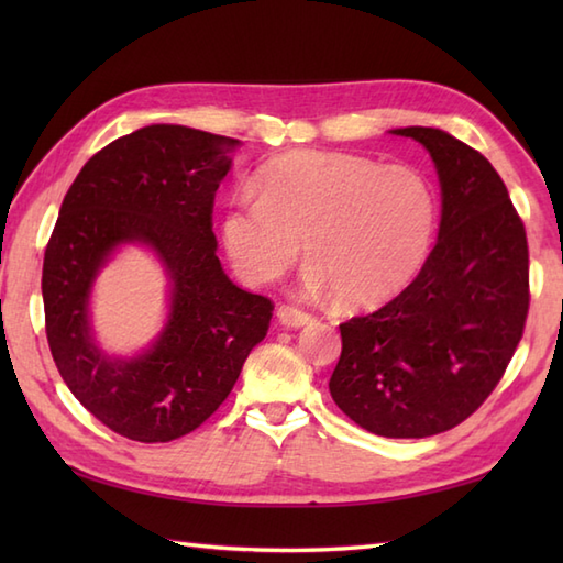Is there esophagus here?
<instances>
[{
  "label": "esophagus",
  "mask_w": 563,
  "mask_h": 563,
  "mask_svg": "<svg viewBox=\"0 0 563 563\" xmlns=\"http://www.w3.org/2000/svg\"><path fill=\"white\" fill-rule=\"evenodd\" d=\"M278 319H280V324L292 327V329L307 327V324H312V321H314L312 314L305 312V309H300V307H292V305H280L278 307Z\"/></svg>",
  "instance_id": "1"
}]
</instances>
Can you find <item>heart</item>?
Wrapping results in <instances>:
<instances>
[{
  "mask_svg": "<svg viewBox=\"0 0 563 563\" xmlns=\"http://www.w3.org/2000/svg\"><path fill=\"white\" fill-rule=\"evenodd\" d=\"M256 190L232 196L222 214L227 256L251 285L278 280L305 242L314 288L373 309L409 288L433 251L438 190L413 166L290 152L263 166Z\"/></svg>",
  "mask_w": 563,
  "mask_h": 563,
  "instance_id": "obj_1",
  "label": "heart"
}]
</instances>
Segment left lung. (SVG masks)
<instances>
[{"instance_id": "8db88e82", "label": "left lung", "mask_w": 563, "mask_h": 563, "mask_svg": "<svg viewBox=\"0 0 563 563\" xmlns=\"http://www.w3.org/2000/svg\"><path fill=\"white\" fill-rule=\"evenodd\" d=\"M430 152L442 190L438 244L377 312L343 321L329 389L385 438H428L466 421L504 377L530 309V251L504 178L438 128H399Z\"/></svg>"}]
</instances>
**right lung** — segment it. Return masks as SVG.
I'll return each mask as SVG.
<instances>
[{"mask_svg": "<svg viewBox=\"0 0 563 563\" xmlns=\"http://www.w3.org/2000/svg\"><path fill=\"white\" fill-rule=\"evenodd\" d=\"M239 140L184 125H147L81 166L45 246V336L65 385L113 433L169 442L196 430L232 391L251 349L266 339L268 297L227 278L214 254V190ZM150 243L173 278L161 341L133 362L92 345L86 305L110 251Z\"/></svg>", "mask_w": 563, "mask_h": 563, "instance_id": "1", "label": "right lung"}]
</instances>
